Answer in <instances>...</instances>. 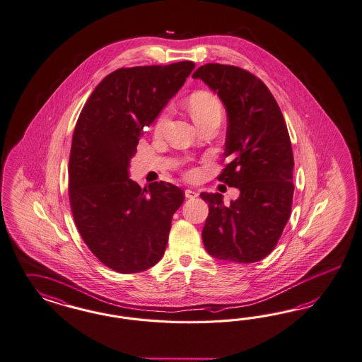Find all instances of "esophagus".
<instances>
[{
  "label": "esophagus",
  "instance_id": "obj_1",
  "mask_svg": "<svg viewBox=\"0 0 362 362\" xmlns=\"http://www.w3.org/2000/svg\"><path fill=\"white\" fill-rule=\"evenodd\" d=\"M185 195H186V197H188V199H194V197H197L199 194H197L195 189H191V188H188V189L185 191Z\"/></svg>",
  "mask_w": 362,
  "mask_h": 362
}]
</instances>
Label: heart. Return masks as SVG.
<instances>
[{"label":"heart","mask_w":362,"mask_h":362,"mask_svg":"<svg viewBox=\"0 0 362 362\" xmlns=\"http://www.w3.org/2000/svg\"><path fill=\"white\" fill-rule=\"evenodd\" d=\"M188 110L194 118V121L197 122V124H200L202 122L209 119V117L215 115V114H223V107L220 103L219 99L216 98L215 95H212L211 93L207 91H197L194 93L189 98H188ZM168 111L165 110L156 119V130H160L165 124V119H167ZM195 175V171L189 173V176Z\"/></svg>","instance_id":"1"}]
</instances>
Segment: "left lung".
Here are the masks:
<instances>
[{"instance_id": "8db88e82", "label": "left lung", "mask_w": 362, "mask_h": 362, "mask_svg": "<svg viewBox=\"0 0 362 362\" xmlns=\"http://www.w3.org/2000/svg\"><path fill=\"white\" fill-rule=\"evenodd\" d=\"M192 78L202 79L226 107L223 155L230 163L218 179L240 191L230 206L218 192L200 194L209 207L204 247L224 262H260L274 251L292 209L295 162L284 117L263 81L238 66L207 64Z\"/></svg>"}]
</instances>
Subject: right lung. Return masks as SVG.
Segmentation results:
<instances>
[{
    "label": "right lung",
    "mask_w": 362,
    "mask_h": 362,
    "mask_svg": "<svg viewBox=\"0 0 362 362\" xmlns=\"http://www.w3.org/2000/svg\"><path fill=\"white\" fill-rule=\"evenodd\" d=\"M195 64L118 69L103 78L79 114L69 159V199L78 230L100 263L119 274L158 263L171 220L185 200L179 187L142 189L129 177L139 138L185 85Z\"/></svg>",
    "instance_id": "add662e5"
}]
</instances>
